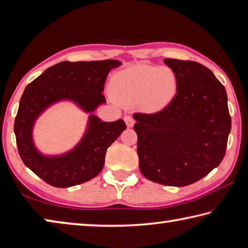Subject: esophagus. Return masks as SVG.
I'll return each mask as SVG.
<instances>
[{
  "label": "esophagus",
  "mask_w": 248,
  "mask_h": 248,
  "mask_svg": "<svg viewBox=\"0 0 248 248\" xmlns=\"http://www.w3.org/2000/svg\"><path fill=\"white\" fill-rule=\"evenodd\" d=\"M124 121H125V123H126V126L127 127H132L133 125H134V123H135V121H134V119L132 116H129V115H126L124 117Z\"/></svg>",
  "instance_id": "obj_1"
}]
</instances>
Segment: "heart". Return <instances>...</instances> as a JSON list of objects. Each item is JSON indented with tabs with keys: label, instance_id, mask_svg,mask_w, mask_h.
Here are the masks:
<instances>
[{
	"label": "heart",
	"instance_id": "b5f03b06",
	"mask_svg": "<svg viewBox=\"0 0 248 248\" xmlns=\"http://www.w3.org/2000/svg\"><path fill=\"white\" fill-rule=\"evenodd\" d=\"M112 89L121 102H141L147 110L158 111L175 97L177 78L167 66L138 64L117 73Z\"/></svg>",
	"mask_w": 248,
	"mask_h": 248
}]
</instances>
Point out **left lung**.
Masks as SVG:
<instances>
[{
  "label": "left lung",
  "instance_id": "1",
  "mask_svg": "<svg viewBox=\"0 0 248 248\" xmlns=\"http://www.w3.org/2000/svg\"><path fill=\"white\" fill-rule=\"evenodd\" d=\"M175 73L177 93L155 114H134L140 169L146 179L186 186L222 161L231 132L228 95L209 68L194 61L163 60Z\"/></svg>",
  "mask_w": 248,
  "mask_h": 248
}]
</instances>
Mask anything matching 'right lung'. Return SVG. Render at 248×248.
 Wrapping results in <instances>:
<instances>
[{
  "mask_svg": "<svg viewBox=\"0 0 248 248\" xmlns=\"http://www.w3.org/2000/svg\"><path fill=\"white\" fill-rule=\"evenodd\" d=\"M117 60L69 62L46 69L26 87L14 123L18 153L25 166L47 184L65 188L93 179L104 166L107 149L126 129L124 121L104 122L93 112L106 103L102 94L108 72ZM71 102L89 114L85 132L78 144L58 155L43 154L33 140L36 120L47 108Z\"/></svg>",
  "mask_w": 248,
  "mask_h": 248,
  "instance_id": "obj_1",
  "label": "right lung"
}]
</instances>
